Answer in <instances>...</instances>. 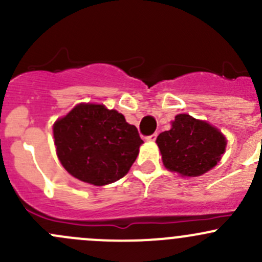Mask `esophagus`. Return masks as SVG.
I'll use <instances>...</instances> for the list:
<instances>
[{"label":"esophagus","instance_id":"obj_1","mask_svg":"<svg viewBox=\"0 0 262 262\" xmlns=\"http://www.w3.org/2000/svg\"><path fill=\"white\" fill-rule=\"evenodd\" d=\"M156 138H157V134L155 133V134H152V136L146 137V141H148V142H155Z\"/></svg>","mask_w":262,"mask_h":262}]
</instances>
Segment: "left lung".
Listing matches in <instances>:
<instances>
[{
  "mask_svg": "<svg viewBox=\"0 0 262 262\" xmlns=\"http://www.w3.org/2000/svg\"><path fill=\"white\" fill-rule=\"evenodd\" d=\"M162 162L167 170L187 178H196L212 170L226 150L227 139L208 121L189 114H179L170 130L157 137Z\"/></svg>",
  "mask_w": 262,
  "mask_h": 262,
  "instance_id": "obj_1",
  "label": "left lung"
}]
</instances>
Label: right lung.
Masks as SVG:
<instances>
[{
    "instance_id": "right-lung-1",
    "label": "right lung",
    "mask_w": 262,
    "mask_h": 262,
    "mask_svg": "<svg viewBox=\"0 0 262 262\" xmlns=\"http://www.w3.org/2000/svg\"><path fill=\"white\" fill-rule=\"evenodd\" d=\"M53 136L63 167L96 186L125 176L143 143L123 114L99 104H78L55 121Z\"/></svg>"
}]
</instances>
